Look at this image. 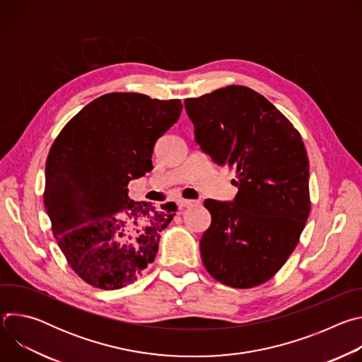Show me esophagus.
<instances>
[{"instance_id":"obj_1","label":"esophagus","mask_w":362,"mask_h":362,"mask_svg":"<svg viewBox=\"0 0 362 362\" xmlns=\"http://www.w3.org/2000/svg\"><path fill=\"white\" fill-rule=\"evenodd\" d=\"M197 202H194V200H189V199H179L177 200V204H179V208L180 209H185V208H190V206H193V204H196Z\"/></svg>"}]
</instances>
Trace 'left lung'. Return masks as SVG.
<instances>
[{"mask_svg":"<svg viewBox=\"0 0 362 362\" xmlns=\"http://www.w3.org/2000/svg\"><path fill=\"white\" fill-rule=\"evenodd\" d=\"M185 109L202 150L236 172L232 203L204 200L212 222L200 239L203 265L223 285H262L288 261L311 211L302 137L271 101L245 86L186 98Z\"/></svg>","mask_w":362,"mask_h":362,"instance_id":"left-lung-1","label":"left lung"}]
</instances>
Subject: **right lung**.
<instances>
[{"label": "right lung", "mask_w": 362, "mask_h": 362, "mask_svg": "<svg viewBox=\"0 0 362 362\" xmlns=\"http://www.w3.org/2000/svg\"><path fill=\"white\" fill-rule=\"evenodd\" d=\"M182 107L179 98L109 93L83 107L51 146L44 208L69 265L88 285L127 286L156 257L177 206L134 202L127 185L153 169L154 143Z\"/></svg>", "instance_id": "right-lung-1"}]
</instances>
